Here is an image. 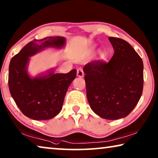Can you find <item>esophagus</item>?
I'll return each mask as SVG.
<instances>
[{"instance_id": "esophagus-1", "label": "esophagus", "mask_w": 158, "mask_h": 158, "mask_svg": "<svg viewBox=\"0 0 158 158\" xmlns=\"http://www.w3.org/2000/svg\"><path fill=\"white\" fill-rule=\"evenodd\" d=\"M84 70L81 68H79L78 69H77V76L79 77H84Z\"/></svg>"}]
</instances>
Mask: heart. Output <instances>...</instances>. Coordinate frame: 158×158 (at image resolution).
<instances>
[{"label": "heart", "mask_w": 158, "mask_h": 158, "mask_svg": "<svg viewBox=\"0 0 158 158\" xmlns=\"http://www.w3.org/2000/svg\"><path fill=\"white\" fill-rule=\"evenodd\" d=\"M106 57V54L105 52H102L100 53V59L101 60H105Z\"/></svg>", "instance_id": "heart-1"}]
</instances>
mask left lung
Listing matches in <instances>:
<instances>
[{
	"instance_id": "8db88e82",
	"label": "left lung",
	"mask_w": 158,
	"mask_h": 158,
	"mask_svg": "<svg viewBox=\"0 0 158 158\" xmlns=\"http://www.w3.org/2000/svg\"><path fill=\"white\" fill-rule=\"evenodd\" d=\"M114 53L106 63H87L84 72L88 101L92 110L107 120L129 115L139 101L143 87V61L124 40L109 37Z\"/></svg>"
}]
</instances>
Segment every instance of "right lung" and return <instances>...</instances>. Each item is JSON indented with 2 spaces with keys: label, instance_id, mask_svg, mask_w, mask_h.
<instances>
[{
  "label": "right lung",
  "instance_id": "1",
  "mask_svg": "<svg viewBox=\"0 0 158 158\" xmlns=\"http://www.w3.org/2000/svg\"><path fill=\"white\" fill-rule=\"evenodd\" d=\"M65 44L63 37H47L33 40L10 60L8 85L10 94L21 112L37 121L49 120L62 109L67 90L75 79L77 70L67 74L48 71L47 75L32 78L27 66L29 57L47 47L61 48Z\"/></svg>",
  "mask_w": 158,
  "mask_h": 158
}]
</instances>
